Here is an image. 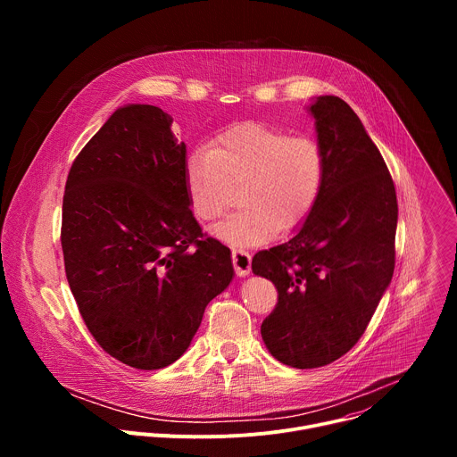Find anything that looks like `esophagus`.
<instances>
[{"instance_id": "34e87169", "label": "esophagus", "mask_w": 457, "mask_h": 457, "mask_svg": "<svg viewBox=\"0 0 457 457\" xmlns=\"http://www.w3.org/2000/svg\"><path fill=\"white\" fill-rule=\"evenodd\" d=\"M231 260H233L235 273H237L238 277L249 275V271H251V256H249L247 251H244V249H233Z\"/></svg>"}]
</instances>
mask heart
<instances>
[{
  "label": "heart",
  "instance_id": "obj_1",
  "mask_svg": "<svg viewBox=\"0 0 457 457\" xmlns=\"http://www.w3.org/2000/svg\"><path fill=\"white\" fill-rule=\"evenodd\" d=\"M323 179L325 155L314 137L264 122L226 128L195 150L184 170L189 210L201 222H217L240 187L242 210L215 229L237 247L262 245L298 228L314 210Z\"/></svg>",
  "mask_w": 457,
  "mask_h": 457
}]
</instances>
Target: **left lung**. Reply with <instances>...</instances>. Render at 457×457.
I'll list each match as a JSON object with an SVG mask.
<instances>
[{"label": "left lung", "mask_w": 457, "mask_h": 457, "mask_svg": "<svg viewBox=\"0 0 457 457\" xmlns=\"http://www.w3.org/2000/svg\"><path fill=\"white\" fill-rule=\"evenodd\" d=\"M309 112L325 155L320 199L291 240L251 262L278 291L262 340L296 369L328 365L361 338L395 273L398 226L393 177L360 117L337 96Z\"/></svg>", "instance_id": "left-lung-1"}]
</instances>
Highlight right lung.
<instances>
[{
  "mask_svg": "<svg viewBox=\"0 0 457 457\" xmlns=\"http://www.w3.org/2000/svg\"><path fill=\"white\" fill-rule=\"evenodd\" d=\"M152 104L117 108L79 152L62 197L67 280L104 353L143 370L189 347L233 278L229 249L204 238L186 193V145Z\"/></svg>",
  "mask_w": 457,
  "mask_h": 457,
  "instance_id": "obj_1",
  "label": "right lung"
}]
</instances>
